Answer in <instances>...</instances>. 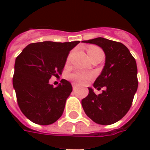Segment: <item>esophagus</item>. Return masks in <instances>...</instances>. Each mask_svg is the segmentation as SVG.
<instances>
[{
	"label": "esophagus",
	"mask_w": 150,
	"mask_h": 150,
	"mask_svg": "<svg viewBox=\"0 0 150 150\" xmlns=\"http://www.w3.org/2000/svg\"><path fill=\"white\" fill-rule=\"evenodd\" d=\"M72 88H73V90H76V89L78 88V85L73 83H72Z\"/></svg>",
	"instance_id": "obj_1"
}]
</instances>
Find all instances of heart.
<instances>
[{
	"instance_id": "heart-1",
	"label": "heart",
	"mask_w": 150,
	"mask_h": 150,
	"mask_svg": "<svg viewBox=\"0 0 150 150\" xmlns=\"http://www.w3.org/2000/svg\"><path fill=\"white\" fill-rule=\"evenodd\" d=\"M100 52H103L100 48L97 46H91L88 50V53L89 57L91 58V56L95 55L96 54ZM93 78V75L91 73H88V72L83 71H75L69 75V79H71L74 82L79 83H85L90 79Z\"/></svg>"
}]
</instances>
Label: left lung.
<instances>
[{"label":"left lung","mask_w":150,"mask_h":150,"mask_svg":"<svg viewBox=\"0 0 150 150\" xmlns=\"http://www.w3.org/2000/svg\"><path fill=\"white\" fill-rule=\"evenodd\" d=\"M100 46L105 53V66L94 83V88H106L100 95L91 88L82 100L87 116L94 122L108 125L125 116L138 87L135 59L124 44L104 38L83 41Z\"/></svg>","instance_id":"obj_1"}]
</instances>
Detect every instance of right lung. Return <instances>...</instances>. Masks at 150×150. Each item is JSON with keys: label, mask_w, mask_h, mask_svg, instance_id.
Returning <instances> with one entry per match:
<instances>
[{"label": "right lung", "mask_w": 150, "mask_h": 150, "mask_svg": "<svg viewBox=\"0 0 150 150\" xmlns=\"http://www.w3.org/2000/svg\"><path fill=\"white\" fill-rule=\"evenodd\" d=\"M79 42L31 43L16 58L13 85L17 102L32 122L48 125L62 115L72 86L62 79L54 88L50 84L49 79L62 74L69 53Z\"/></svg>", "instance_id": "right-lung-1"}]
</instances>
